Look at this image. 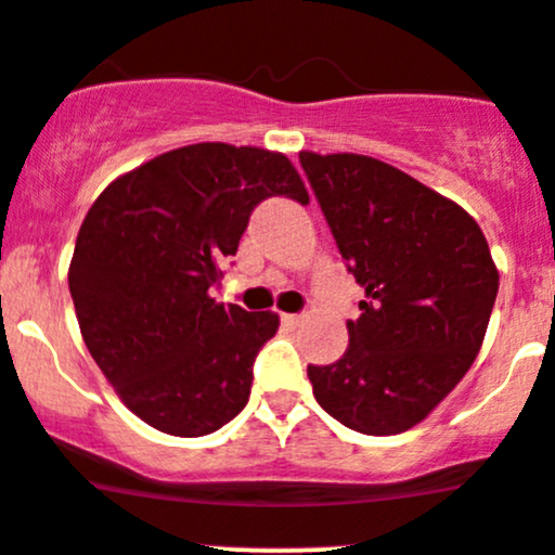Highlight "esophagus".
<instances>
[{
  "instance_id": "34e87169",
  "label": "esophagus",
  "mask_w": 555,
  "mask_h": 555,
  "mask_svg": "<svg viewBox=\"0 0 555 555\" xmlns=\"http://www.w3.org/2000/svg\"><path fill=\"white\" fill-rule=\"evenodd\" d=\"M282 325L298 327L300 325V314H282Z\"/></svg>"
}]
</instances>
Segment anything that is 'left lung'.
Listing matches in <instances>:
<instances>
[{
  "label": "left lung",
  "mask_w": 555,
  "mask_h": 555,
  "mask_svg": "<svg viewBox=\"0 0 555 555\" xmlns=\"http://www.w3.org/2000/svg\"><path fill=\"white\" fill-rule=\"evenodd\" d=\"M300 168L365 289L347 352L309 365L314 398L352 431L401 434L480 352L499 293L488 241L464 208L379 159L300 152Z\"/></svg>",
  "instance_id": "obj_1"
}]
</instances>
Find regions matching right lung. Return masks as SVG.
<instances>
[{"label":"right lung","mask_w":555,"mask_h":555,"mask_svg":"<svg viewBox=\"0 0 555 555\" xmlns=\"http://www.w3.org/2000/svg\"><path fill=\"white\" fill-rule=\"evenodd\" d=\"M268 197L309 203L284 154L197 143L113 181L80 224L67 276L80 333L157 431L206 437L249 401L279 317L217 304L208 289Z\"/></svg>","instance_id":"obj_1"}]
</instances>
